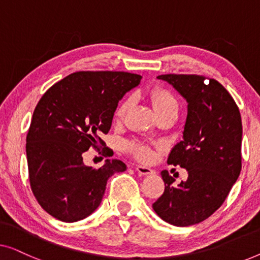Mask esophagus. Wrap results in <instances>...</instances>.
<instances>
[{
    "instance_id": "1",
    "label": "esophagus",
    "mask_w": 260,
    "mask_h": 260,
    "mask_svg": "<svg viewBox=\"0 0 260 260\" xmlns=\"http://www.w3.org/2000/svg\"><path fill=\"white\" fill-rule=\"evenodd\" d=\"M136 170L138 174H141V175H150V174L155 173L154 169L149 168V167H145V166H141V165L136 166Z\"/></svg>"
}]
</instances>
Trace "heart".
I'll return each mask as SVG.
<instances>
[{"label": "heart", "instance_id": "1", "mask_svg": "<svg viewBox=\"0 0 260 260\" xmlns=\"http://www.w3.org/2000/svg\"><path fill=\"white\" fill-rule=\"evenodd\" d=\"M150 99L157 116L167 112H179V102L175 95L165 87L156 86L150 91ZM133 97H126L119 103L115 111V120L120 122L133 105ZM125 150L140 161H150L152 158L151 145L143 141H130L125 143Z\"/></svg>", "mask_w": 260, "mask_h": 260}]
</instances>
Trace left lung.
<instances>
[{"instance_id":"8db88e82","label":"left lung","mask_w":260,"mask_h":260,"mask_svg":"<svg viewBox=\"0 0 260 260\" xmlns=\"http://www.w3.org/2000/svg\"><path fill=\"white\" fill-rule=\"evenodd\" d=\"M188 102L183 140L172 149L168 165L186 168L177 187L161 173L165 191L152 204L159 218L190 226L209 218L226 200L241 170V117L232 95L219 81L198 74H162Z\"/></svg>"}]
</instances>
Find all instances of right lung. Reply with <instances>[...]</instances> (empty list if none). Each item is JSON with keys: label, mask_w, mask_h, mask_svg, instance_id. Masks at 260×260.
<instances>
[{"label": "right lung", "mask_w": 260, "mask_h": 260, "mask_svg": "<svg viewBox=\"0 0 260 260\" xmlns=\"http://www.w3.org/2000/svg\"><path fill=\"white\" fill-rule=\"evenodd\" d=\"M140 74L80 71L55 83L35 106L26 138L31 191L48 214L65 222L86 218L102 202L106 182L125 163L106 159L102 168L84 165L90 148L110 156L102 140L111 127L124 93L140 84ZM113 154V152H112Z\"/></svg>", "instance_id": "obj_1"}]
</instances>
